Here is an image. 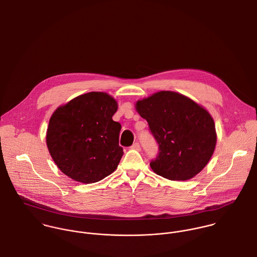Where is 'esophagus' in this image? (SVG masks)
Masks as SVG:
<instances>
[{
    "instance_id": "34e87169",
    "label": "esophagus",
    "mask_w": 257,
    "mask_h": 257,
    "mask_svg": "<svg viewBox=\"0 0 257 257\" xmlns=\"http://www.w3.org/2000/svg\"><path fill=\"white\" fill-rule=\"evenodd\" d=\"M132 149L133 150H137V151H141V146L139 143H135L133 146H132Z\"/></svg>"
}]
</instances>
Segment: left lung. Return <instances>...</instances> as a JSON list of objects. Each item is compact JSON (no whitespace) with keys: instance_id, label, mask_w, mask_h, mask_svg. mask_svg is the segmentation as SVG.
<instances>
[{"instance_id":"8db88e82","label":"left lung","mask_w":257,"mask_h":257,"mask_svg":"<svg viewBox=\"0 0 257 257\" xmlns=\"http://www.w3.org/2000/svg\"><path fill=\"white\" fill-rule=\"evenodd\" d=\"M136 109L159 144V155L150 163L157 175L187 181L206 167L217 141L215 123L207 109L169 90L138 100Z\"/></svg>"}]
</instances>
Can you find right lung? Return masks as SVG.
<instances>
[{
  "label": "right lung",
  "mask_w": 257,
  "mask_h": 257,
  "mask_svg": "<svg viewBox=\"0 0 257 257\" xmlns=\"http://www.w3.org/2000/svg\"><path fill=\"white\" fill-rule=\"evenodd\" d=\"M116 100L105 92L81 94L52 113L46 133L48 151L59 170L76 182L91 184L113 173L123 155L121 125L112 119Z\"/></svg>",
  "instance_id": "obj_1"
}]
</instances>
